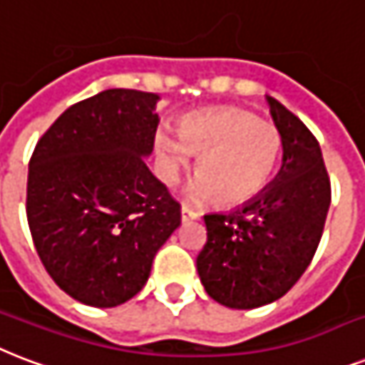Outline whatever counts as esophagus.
<instances>
[{
  "label": "esophagus",
  "mask_w": 365,
  "mask_h": 365,
  "mask_svg": "<svg viewBox=\"0 0 365 365\" xmlns=\"http://www.w3.org/2000/svg\"><path fill=\"white\" fill-rule=\"evenodd\" d=\"M180 219H182V222L196 221V219H200V213H197V211H192V209L186 207V205H182V207H180Z\"/></svg>",
  "instance_id": "esophagus-1"
}]
</instances>
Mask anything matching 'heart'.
<instances>
[{"instance_id":"heart-1","label":"heart","mask_w":365,"mask_h":365,"mask_svg":"<svg viewBox=\"0 0 365 365\" xmlns=\"http://www.w3.org/2000/svg\"><path fill=\"white\" fill-rule=\"evenodd\" d=\"M160 177L175 185L200 156L197 179L188 188L190 200H207L236 207L261 194L282 158V133L270 121L244 108L217 106L188 114L177 123V135L154 137Z\"/></svg>"}]
</instances>
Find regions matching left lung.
<instances>
[{"label":"left lung","instance_id":"8db88e82","mask_svg":"<svg viewBox=\"0 0 365 365\" xmlns=\"http://www.w3.org/2000/svg\"><path fill=\"white\" fill-rule=\"evenodd\" d=\"M282 133L278 175L244 205L203 217L207 242L196 259L207 295L228 309L278 301L297 284L320 244L331 186L320 144L297 115L267 97Z\"/></svg>","mask_w":365,"mask_h":365}]
</instances>
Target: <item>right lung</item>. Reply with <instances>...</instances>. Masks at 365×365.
Here are the masks:
<instances>
[{"mask_svg": "<svg viewBox=\"0 0 365 365\" xmlns=\"http://www.w3.org/2000/svg\"><path fill=\"white\" fill-rule=\"evenodd\" d=\"M156 93L106 89L70 106L28 165L26 217L45 270L70 297L112 309L148 282L180 225V205L152 175Z\"/></svg>", "mask_w": 365, "mask_h": 365, "instance_id": "1", "label": "right lung"}]
</instances>
